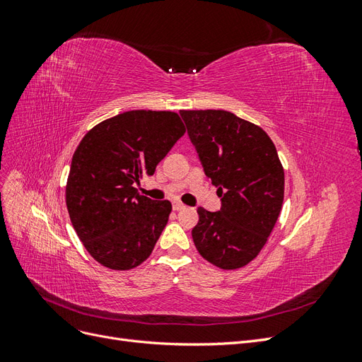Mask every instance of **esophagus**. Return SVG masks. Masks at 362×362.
I'll use <instances>...</instances> for the list:
<instances>
[{
    "instance_id": "1",
    "label": "esophagus",
    "mask_w": 362,
    "mask_h": 362,
    "mask_svg": "<svg viewBox=\"0 0 362 362\" xmlns=\"http://www.w3.org/2000/svg\"><path fill=\"white\" fill-rule=\"evenodd\" d=\"M172 206H173L175 211H180V210H184V208H185V205L182 202H180V201H173Z\"/></svg>"
}]
</instances>
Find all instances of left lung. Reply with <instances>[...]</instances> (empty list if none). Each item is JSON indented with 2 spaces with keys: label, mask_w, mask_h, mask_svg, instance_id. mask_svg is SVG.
Masks as SVG:
<instances>
[{
  "label": "left lung",
  "mask_w": 362,
  "mask_h": 362,
  "mask_svg": "<svg viewBox=\"0 0 362 362\" xmlns=\"http://www.w3.org/2000/svg\"><path fill=\"white\" fill-rule=\"evenodd\" d=\"M204 172L222 198L216 213L199 206L192 237L216 267L240 269L264 247L284 201V168L261 127L225 110H181Z\"/></svg>",
  "instance_id": "left-lung-1"
}]
</instances>
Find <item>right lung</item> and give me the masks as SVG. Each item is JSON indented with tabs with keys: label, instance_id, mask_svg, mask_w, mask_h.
Returning a JSON list of instances; mask_svg holds the SVG:
<instances>
[{
	"label": "right lung",
	"instance_id": "obj_1",
	"mask_svg": "<svg viewBox=\"0 0 362 362\" xmlns=\"http://www.w3.org/2000/svg\"><path fill=\"white\" fill-rule=\"evenodd\" d=\"M184 133L177 113L131 110L95 125L76 146L66 206L76 235L104 267L129 270L151 255L172 204L146 198L134 184L154 175Z\"/></svg>",
	"mask_w": 362,
	"mask_h": 362
}]
</instances>
